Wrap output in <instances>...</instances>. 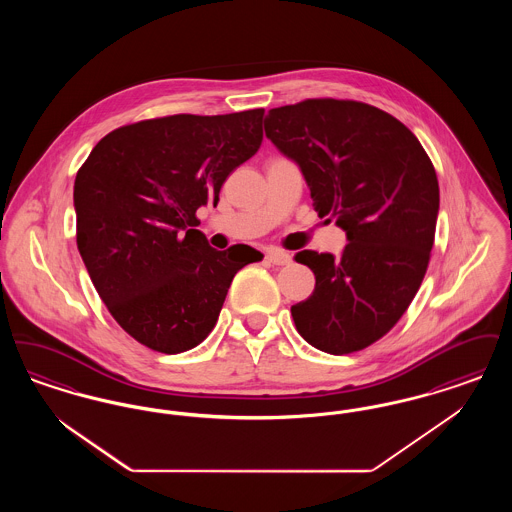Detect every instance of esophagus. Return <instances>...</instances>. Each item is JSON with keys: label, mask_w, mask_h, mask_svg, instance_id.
Here are the masks:
<instances>
[{"label": "esophagus", "mask_w": 512, "mask_h": 512, "mask_svg": "<svg viewBox=\"0 0 512 512\" xmlns=\"http://www.w3.org/2000/svg\"><path fill=\"white\" fill-rule=\"evenodd\" d=\"M267 259L268 263H272V265H278V267H282V265H288V263L292 261L290 253H286V251H278V249H272V251H268Z\"/></svg>", "instance_id": "esophagus-1"}]
</instances>
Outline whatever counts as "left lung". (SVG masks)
<instances>
[{"instance_id":"obj_1","label":"left lung","mask_w":512,"mask_h":512,"mask_svg":"<svg viewBox=\"0 0 512 512\" xmlns=\"http://www.w3.org/2000/svg\"><path fill=\"white\" fill-rule=\"evenodd\" d=\"M265 134L303 174L318 217L336 220L340 257L303 249L313 293L292 307L303 340L324 353L368 347L403 317L426 274L438 176L413 132L386 111L343 99L270 109Z\"/></svg>"}]
</instances>
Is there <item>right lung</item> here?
I'll return each instance as SVG.
<instances>
[{
  "label": "right lung",
  "instance_id": "right-lung-1",
  "mask_svg": "<svg viewBox=\"0 0 512 512\" xmlns=\"http://www.w3.org/2000/svg\"><path fill=\"white\" fill-rule=\"evenodd\" d=\"M265 109L172 115L109 132L74 180L76 244L109 313L159 353L209 336L253 247L213 249L195 211L263 142Z\"/></svg>",
  "mask_w": 512,
  "mask_h": 512
}]
</instances>
